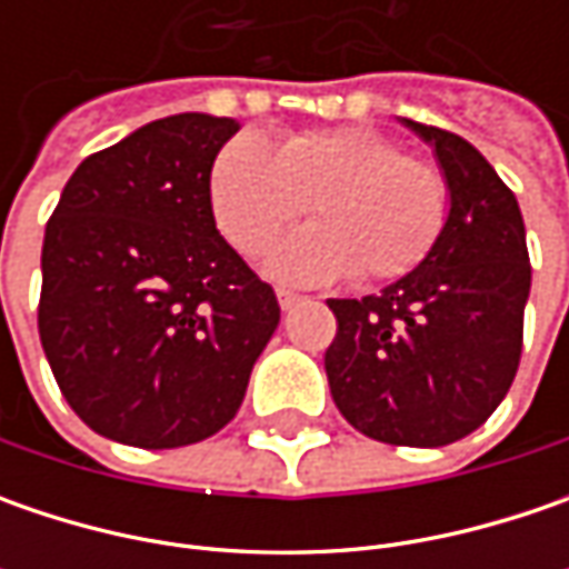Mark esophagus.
Returning <instances> with one entry per match:
<instances>
[{
    "instance_id": "obj_1",
    "label": "esophagus",
    "mask_w": 569,
    "mask_h": 569,
    "mask_svg": "<svg viewBox=\"0 0 569 569\" xmlns=\"http://www.w3.org/2000/svg\"><path fill=\"white\" fill-rule=\"evenodd\" d=\"M300 300H303V297L295 295V291H284V288H278V307H281V310H295Z\"/></svg>"
}]
</instances>
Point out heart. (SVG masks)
Returning <instances> with one entry per match:
<instances>
[{"mask_svg":"<svg viewBox=\"0 0 569 569\" xmlns=\"http://www.w3.org/2000/svg\"><path fill=\"white\" fill-rule=\"evenodd\" d=\"M208 202L230 247L259 256L307 202L317 224L284 237L266 259L281 281H392L415 272L449 221L447 173L405 154L370 126L303 129L274 151L256 132L221 144L208 170Z\"/></svg>","mask_w":569,"mask_h":569,"instance_id":"heart-1","label":"heart"}]
</instances>
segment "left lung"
Masks as SVG:
<instances>
[{"label": "left lung", "mask_w": 569, "mask_h": 569, "mask_svg": "<svg viewBox=\"0 0 569 569\" xmlns=\"http://www.w3.org/2000/svg\"><path fill=\"white\" fill-rule=\"evenodd\" d=\"M447 173L449 221L415 272L380 295L329 300L326 377L345 421L392 447H447L510 392L532 284L516 196L462 136L402 120Z\"/></svg>", "instance_id": "8db88e82"}]
</instances>
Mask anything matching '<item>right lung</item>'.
<instances>
[{"mask_svg": "<svg viewBox=\"0 0 569 569\" xmlns=\"http://www.w3.org/2000/svg\"><path fill=\"white\" fill-rule=\"evenodd\" d=\"M240 129L177 113L84 158L47 221L37 329L78 418L126 447L218 433L278 329L274 291L214 228L208 170Z\"/></svg>", "mask_w": 569, "mask_h": 569, "instance_id": "right-lung-1", "label": "right lung"}]
</instances>
